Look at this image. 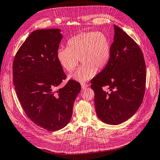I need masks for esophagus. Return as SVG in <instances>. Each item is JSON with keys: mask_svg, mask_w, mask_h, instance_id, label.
I'll return each mask as SVG.
<instances>
[{"mask_svg": "<svg viewBox=\"0 0 160 160\" xmlns=\"http://www.w3.org/2000/svg\"><path fill=\"white\" fill-rule=\"evenodd\" d=\"M81 88H82V89H84V88H85L86 87H88V85L86 84V83H84V82H82V83H81Z\"/></svg>", "mask_w": 160, "mask_h": 160, "instance_id": "obj_1", "label": "esophagus"}]
</instances>
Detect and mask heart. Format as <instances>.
I'll return each mask as SVG.
<instances>
[{
  "label": "heart",
  "instance_id": "b5f03b06",
  "mask_svg": "<svg viewBox=\"0 0 160 160\" xmlns=\"http://www.w3.org/2000/svg\"><path fill=\"white\" fill-rule=\"evenodd\" d=\"M67 47L57 51L58 62L65 71L71 73L80 59L82 66L69 78L82 83L92 79L97 70H103L111 55V42L102 32L79 33L67 41Z\"/></svg>",
  "mask_w": 160,
  "mask_h": 160
}]
</instances>
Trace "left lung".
Here are the masks:
<instances>
[{"label":"left lung","instance_id":"obj_1","mask_svg":"<svg viewBox=\"0 0 160 160\" xmlns=\"http://www.w3.org/2000/svg\"><path fill=\"white\" fill-rule=\"evenodd\" d=\"M114 40L106 67L91 80L96 113L101 120L117 125L130 118L143 102L146 68L141 48L114 25ZM106 87L108 90L104 91Z\"/></svg>","mask_w":160,"mask_h":160}]
</instances>
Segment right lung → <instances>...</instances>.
<instances>
[{"label": "right lung", "instance_id": "obj_1", "mask_svg": "<svg viewBox=\"0 0 160 160\" xmlns=\"http://www.w3.org/2000/svg\"><path fill=\"white\" fill-rule=\"evenodd\" d=\"M59 29L31 32L13 60V84L20 103L35 124L50 131L63 128L70 122L81 84L67 78L56 54L62 35Z\"/></svg>", "mask_w": 160, "mask_h": 160}]
</instances>
